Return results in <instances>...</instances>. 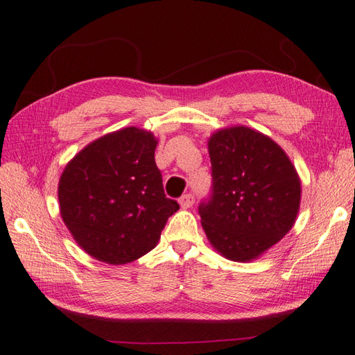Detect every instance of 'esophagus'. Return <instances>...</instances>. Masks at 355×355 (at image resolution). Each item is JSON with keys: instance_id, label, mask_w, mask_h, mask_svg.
Segmentation results:
<instances>
[{"instance_id": "esophagus-1", "label": "esophagus", "mask_w": 355, "mask_h": 355, "mask_svg": "<svg viewBox=\"0 0 355 355\" xmlns=\"http://www.w3.org/2000/svg\"><path fill=\"white\" fill-rule=\"evenodd\" d=\"M179 203H180V207H182V208H190L191 205L194 203V196H193V194H190V193H188V194H184L182 198L179 199Z\"/></svg>"}]
</instances>
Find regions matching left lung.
Returning a JSON list of instances; mask_svg holds the SVG:
<instances>
[{
    "label": "left lung",
    "mask_w": 355,
    "mask_h": 355,
    "mask_svg": "<svg viewBox=\"0 0 355 355\" xmlns=\"http://www.w3.org/2000/svg\"><path fill=\"white\" fill-rule=\"evenodd\" d=\"M212 187L199 205L209 243L232 261H252L293 226L301 180L286 152L261 132L235 125L208 141Z\"/></svg>",
    "instance_id": "8db88e82"
}]
</instances>
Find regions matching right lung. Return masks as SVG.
<instances>
[{"label": "right lung", "mask_w": 355, "mask_h": 355, "mask_svg": "<svg viewBox=\"0 0 355 355\" xmlns=\"http://www.w3.org/2000/svg\"><path fill=\"white\" fill-rule=\"evenodd\" d=\"M156 144L152 132L125 128L92 141L62 173L60 216L98 261L125 264L146 255L179 209L164 193Z\"/></svg>", "instance_id": "right-lung-1"}]
</instances>
